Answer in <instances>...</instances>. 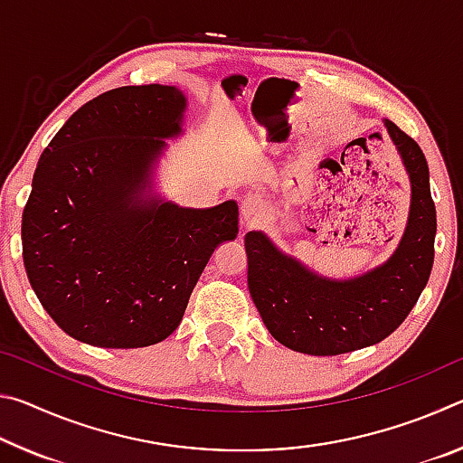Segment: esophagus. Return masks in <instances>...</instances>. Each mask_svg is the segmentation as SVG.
Here are the masks:
<instances>
[{
	"label": "esophagus",
	"mask_w": 463,
	"mask_h": 463,
	"mask_svg": "<svg viewBox=\"0 0 463 463\" xmlns=\"http://www.w3.org/2000/svg\"><path fill=\"white\" fill-rule=\"evenodd\" d=\"M263 210H265L263 200L260 198V195H255V194H247L245 200L241 202V216H242V221H245L247 224H253V222L260 221L261 214H263Z\"/></svg>",
	"instance_id": "obj_1"
}]
</instances>
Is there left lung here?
<instances>
[{
  "label": "left lung",
  "mask_w": 463,
  "mask_h": 463,
  "mask_svg": "<svg viewBox=\"0 0 463 463\" xmlns=\"http://www.w3.org/2000/svg\"><path fill=\"white\" fill-rule=\"evenodd\" d=\"M411 179V213L386 263L357 278L331 279L281 253L261 231L245 234L247 284L271 336L308 355H341L394 333L425 289L435 257L437 216L420 146L383 120Z\"/></svg>",
  "instance_id": "8db88e82"
}]
</instances>
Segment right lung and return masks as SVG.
Listing matches in <instances>:
<instances>
[{
    "instance_id": "add662e5",
    "label": "right lung",
    "mask_w": 463,
    "mask_h": 463,
    "mask_svg": "<svg viewBox=\"0 0 463 463\" xmlns=\"http://www.w3.org/2000/svg\"><path fill=\"white\" fill-rule=\"evenodd\" d=\"M174 85H127L69 118L38 159L22 214V257L43 308L73 339L108 349L161 343L224 241L234 200L182 208L153 194V167L182 135Z\"/></svg>"
}]
</instances>
